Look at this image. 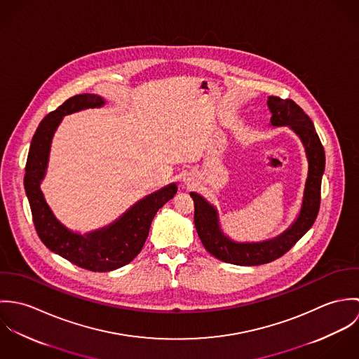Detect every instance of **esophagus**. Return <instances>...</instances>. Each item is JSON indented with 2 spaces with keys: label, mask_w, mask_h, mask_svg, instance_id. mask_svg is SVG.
Returning <instances> with one entry per match:
<instances>
[{
  "label": "esophagus",
  "mask_w": 359,
  "mask_h": 359,
  "mask_svg": "<svg viewBox=\"0 0 359 359\" xmlns=\"http://www.w3.org/2000/svg\"><path fill=\"white\" fill-rule=\"evenodd\" d=\"M181 178H182V182L185 187H191L195 182V177L191 172H182Z\"/></svg>",
  "instance_id": "1"
}]
</instances>
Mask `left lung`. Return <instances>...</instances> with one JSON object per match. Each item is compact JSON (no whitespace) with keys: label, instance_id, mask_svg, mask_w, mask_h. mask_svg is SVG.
<instances>
[{"label":"left lung","instance_id":"left-lung-1","mask_svg":"<svg viewBox=\"0 0 359 359\" xmlns=\"http://www.w3.org/2000/svg\"><path fill=\"white\" fill-rule=\"evenodd\" d=\"M272 127H289L303 142L308 160L307 181L303 203L297 218L280 235L264 242H236L224 233L218 211L196 192H191L195 203V226L205 250L229 264L261 265L289 252L313 225L320 205V184L325 171V151L313 123L304 110L292 100L268 97Z\"/></svg>","mask_w":359,"mask_h":359}]
</instances>
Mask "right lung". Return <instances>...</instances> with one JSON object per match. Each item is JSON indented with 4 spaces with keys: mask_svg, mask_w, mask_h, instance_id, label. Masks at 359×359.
<instances>
[{
    "mask_svg": "<svg viewBox=\"0 0 359 359\" xmlns=\"http://www.w3.org/2000/svg\"><path fill=\"white\" fill-rule=\"evenodd\" d=\"M104 103L100 95L81 94L69 98L48 113L32 140L25 174V191L41 242L53 253L94 272L117 269L138 256L149 235L156 212L174 198L178 189L175 182L170 184L138 201L111 224L84 235L70 231L55 217L41 191L53 134L66 114L102 107Z\"/></svg>",
    "mask_w": 359,
    "mask_h": 359,
    "instance_id": "1",
    "label": "right lung"
}]
</instances>
